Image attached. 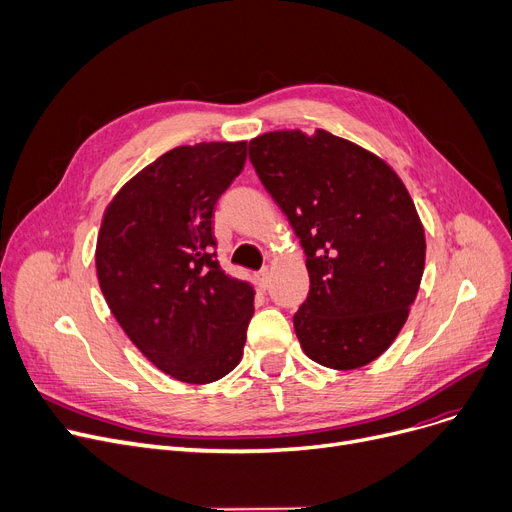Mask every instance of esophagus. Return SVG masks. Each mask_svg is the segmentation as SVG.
Segmentation results:
<instances>
[{
  "label": "esophagus",
  "mask_w": 512,
  "mask_h": 512,
  "mask_svg": "<svg viewBox=\"0 0 512 512\" xmlns=\"http://www.w3.org/2000/svg\"><path fill=\"white\" fill-rule=\"evenodd\" d=\"M258 281H260L262 289H266V287L271 285V269H269V266H262L260 273H258Z\"/></svg>",
  "instance_id": "obj_1"
}]
</instances>
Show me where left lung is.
I'll return each mask as SVG.
<instances>
[{"mask_svg":"<svg viewBox=\"0 0 512 512\" xmlns=\"http://www.w3.org/2000/svg\"><path fill=\"white\" fill-rule=\"evenodd\" d=\"M250 160L306 254L310 291L294 314L302 350L339 371L373 362L404 327L425 269V231L404 183L323 129L264 133Z\"/></svg>","mask_w":512,"mask_h":512,"instance_id":"1","label":"left lung"}]
</instances>
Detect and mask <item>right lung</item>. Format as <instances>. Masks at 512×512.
<instances>
[{
    "label": "right lung",
    "instance_id": "obj_1",
    "mask_svg": "<svg viewBox=\"0 0 512 512\" xmlns=\"http://www.w3.org/2000/svg\"><path fill=\"white\" fill-rule=\"evenodd\" d=\"M246 152V141H210L162 154L116 193L97 235V279L114 319L185 383L231 373L254 314L252 285L221 269L212 233L214 206Z\"/></svg>",
    "mask_w": 512,
    "mask_h": 512
}]
</instances>
